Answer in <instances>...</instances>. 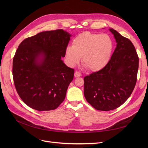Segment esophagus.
Segmentation results:
<instances>
[{
  "mask_svg": "<svg viewBox=\"0 0 148 148\" xmlns=\"http://www.w3.org/2000/svg\"><path fill=\"white\" fill-rule=\"evenodd\" d=\"M82 75V74L80 72H78V71H75V73H74V77H76V78H77V77H80Z\"/></svg>",
  "mask_w": 148,
  "mask_h": 148,
  "instance_id": "esophagus-1",
  "label": "esophagus"
}]
</instances>
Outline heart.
<instances>
[{
	"instance_id": "obj_1",
	"label": "heart",
	"mask_w": 148,
	"mask_h": 148,
	"mask_svg": "<svg viewBox=\"0 0 148 148\" xmlns=\"http://www.w3.org/2000/svg\"><path fill=\"white\" fill-rule=\"evenodd\" d=\"M113 47V40L108 35L85 32L74 39L72 46L67 47L65 57L70 66L78 64L82 58V64L89 71L96 72L108 63Z\"/></svg>"
}]
</instances>
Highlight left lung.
Here are the masks:
<instances>
[{
	"instance_id": "left-lung-1",
	"label": "left lung",
	"mask_w": 148,
	"mask_h": 148,
	"mask_svg": "<svg viewBox=\"0 0 148 148\" xmlns=\"http://www.w3.org/2000/svg\"><path fill=\"white\" fill-rule=\"evenodd\" d=\"M116 47L107 64L84 78V95L95 109L109 111L125 103L137 82L138 57L133 43L110 28Z\"/></svg>"
}]
</instances>
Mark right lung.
<instances>
[{
	"label": "right lung",
	"mask_w": 148,
	"mask_h": 148,
	"mask_svg": "<svg viewBox=\"0 0 148 148\" xmlns=\"http://www.w3.org/2000/svg\"><path fill=\"white\" fill-rule=\"evenodd\" d=\"M71 35L62 29L25 39L13 59L15 89L27 106L38 111L56 109L64 101L74 70L61 59Z\"/></svg>",
	"instance_id": "right-lung-1"
}]
</instances>
